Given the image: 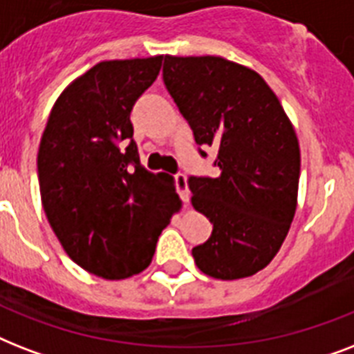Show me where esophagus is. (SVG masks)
<instances>
[{
    "label": "esophagus",
    "mask_w": 354,
    "mask_h": 354,
    "mask_svg": "<svg viewBox=\"0 0 354 354\" xmlns=\"http://www.w3.org/2000/svg\"><path fill=\"white\" fill-rule=\"evenodd\" d=\"M174 182H176V191L178 194H180V198L187 204L189 198H191V191H189L187 178H185V174H176V176H174Z\"/></svg>",
    "instance_id": "1"
}]
</instances>
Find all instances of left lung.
<instances>
[{"mask_svg":"<svg viewBox=\"0 0 354 354\" xmlns=\"http://www.w3.org/2000/svg\"><path fill=\"white\" fill-rule=\"evenodd\" d=\"M163 82L194 141L218 152L221 176L189 178L193 207L213 224L194 263L215 279L257 274L296 213L301 156L290 119L257 71L222 57L167 55Z\"/></svg>","mask_w":354,"mask_h":354,"instance_id":"8db88e82","label":"left lung"}]
</instances>
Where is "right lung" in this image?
<instances>
[{
	"instance_id": "right-lung-1",
	"label": "right lung",
	"mask_w": 354,
	"mask_h": 354,
	"mask_svg": "<svg viewBox=\"0 0 354 354\" xmlns=\"http://www.w3.org/2000/svg\"><path fill=\"white\" fill-rule=\"evenodd\" d=\"M163 57L99 62L60 93L38 149L41 205L71 261L102 279L143 272L182 209L174 178L141 165L130 112Z\"/></svg>"
}]
</instances>
